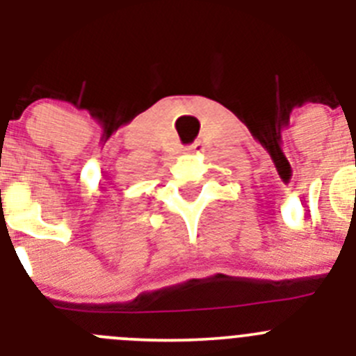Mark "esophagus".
I'll return each mask as SVG.
<instances>
[{
	"mask_svg": "<svg viewBox=\"0 0 356 356\" xmlns=\"http://www.w3.org/2000/svg\"><path fill=\"white\" fill-rule=\"evenodd\" d=\"M184 151L186 152H200V151H204V145H202V142H195V144L188 145Z\"/></svg>",
	"mask_w": 356,
	"mask_h": 356,
	"instance_id": "1",
	"label": "esophagus"
}]
</instances>
